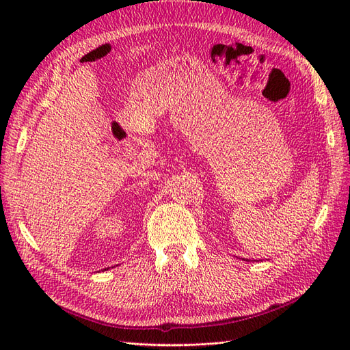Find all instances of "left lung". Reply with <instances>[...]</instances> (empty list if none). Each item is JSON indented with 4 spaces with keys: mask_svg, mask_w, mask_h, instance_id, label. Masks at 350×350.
I'll list each match as a JSON object with an SVG mask.
<instances>
[{
    "mask_svg": "<svg viewBox=\"0 0 350 350\" xmlns=\"http://www.w3.org/2000/svg\"><path fill=\"white\" fill-rule=\"evenodd\" d=\"M243 261H248V260H243Z\"/></svg>",
    "mask_w": 350,
    "mask_h": 350,
    "instance_id": "obj_1",
    "label": "left lung"
}]
</instances>
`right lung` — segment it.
I'll list each match as a JSON object with an SVG mask.
<instances>
[{
    "instance_id": "add662e5",
    "label": "right lung",
    "mask_w": 350,
    "mask_h": 350,
    "mask_svg": "<svg viewBox=\"0 0 350 350\" xmlns=\"http://www.w3.org/2000/svg\"><path fill=\"white\" fill-rule=\"evenodd\" d=\"M105 270H107V269H105Z\"/></svg>"
}]
</instances>
